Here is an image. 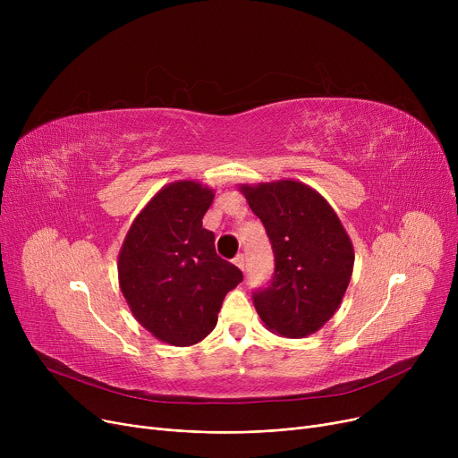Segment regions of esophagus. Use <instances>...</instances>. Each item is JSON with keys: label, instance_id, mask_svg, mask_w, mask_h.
<instances>
[{"label": "esophagus", "instance_id": "obj_1", "mask_svg": "<svg viewBox=\"0 0 458 458\" xmlns=\"http://www.w3.org/2000/svg\"><path fill=\"white\" fill-rule=\"evenodd\" d=\"M233 263H235V266H237L239 269L245 271V266H247V263H245V256H243V254H237V256L233 258Z\"/></svg>", "mask_w": 458, "mask_h": 458}]
</instances>
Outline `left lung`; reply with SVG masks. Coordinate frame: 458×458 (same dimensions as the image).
I'll use <instances>...</instances> for the list:
<instances>
[{"mask_svg":"<svg viewBox=\"0 0 458 458\" xmlns=\"http://www.w3.org/2000/svg\"><path fill=\"white\" fill-rule=\"evenodd\" d=\"M275 252V275L254 293L259 319L282 338H306L340 308L354 249L340 216L316 189L297 180L242 183Z\"/></svg>","mask_w":458,"mask_h":458,"instance_id":"8db88e82","label":"left lung"}]
</instances>
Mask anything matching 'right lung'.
<instances>
[{"instance_id": "1", "label": "right lung", "mask_w": 458, "mask_h": 458, "mask_svg": "<svg viewBox=\"0 0 458 458\" xmlns=\"http://www.w3.org/2000/svg\"><path fill=\"white\" fill-rule=\"evenodd\" d=\"M213 197L200 182L165 185L135 216L118 252V284L133 318L174 347L202 342L226 293L243 280L202 228Z\"/></svg>"}]
</instances>
